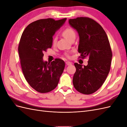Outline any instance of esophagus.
<instances>
[{
  "mask_svg": "<svg viewBox=\"0 0 127 127\" xmlns=\"http://www.w3.org/2000/svg\"><path fill=\"white\" fill-rule=\"evenodd\" d=\"M66 64L67 66H69V65H71L72 64V63L70 62V61H67V62H66Z\"/></svg>",
  "mask_w": 127,
  "mask_h": 127,
  "instance_id": "1",
  "label": "esophagus"
}]
</instances>
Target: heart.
<instances>
[{
    "instance_id": "heart-1",
    "label": "heart",
    "mask_w": 127,
    "mask_h": 127,
    "mask_svg": "<svg viewBox=\"0 0 127 127\" xmlns=\"http://www.w3.org/2000/svg\"><path fill=\"white\" fill-rule=\"evenodd\" d=\"M63 34L64 36L68 40H70L72 37L75 36L76 35V34L74 30H72L70 28H67L66 29H64L63 32ZM56 42V39H55L53 41V44H55Z\"/></svg>"
}]
</instances>
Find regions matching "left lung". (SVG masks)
Listing matches in <instances>:
<instances>
[{
	"label": "left lung",
	"mask_w": 127,
	"mask_h": 127,
	"mask_svg": "<svg viewBox=\"0 0 127 127\" xmlns=\"http://www.w3.org/2000/svg\"><path fill=\"white\" fill-rule=\"evenodd\" d=\"M69 24L78 33L80 58L89 59L87 66L74 64L73 85L80 93L91 94L101 87L109 73L112 58L110 42L102 27L91 18L70 19Z\"/></svg>",
	"instance_id": "1"
}]
</instances>
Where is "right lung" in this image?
Here are the masks:
<instances>
[{"mask_svg":"<svg viewBox=\"0 0 127 127\" xmlns=\"http://www.w3.org/2000/svg\"><path fill=\"white\" fill-rule=\"evenodd\" d=\"M66 20L36 21L27 26L22 35L18 50L22 71L29 85L40 93L54 90L64 71V61L56 59L49 63L43 57V52L52 47L53 36Z\"/></svg>","mask_w":127,"mask_h":127,"instance_id":"1","label":"right lung"}]
</instances>
